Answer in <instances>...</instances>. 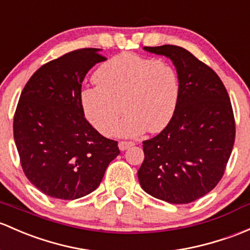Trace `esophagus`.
<instances>
[{
  "mask_svg": "<svg viewBox=\"0 0 250 250\" xmlns=\"http://www.w3.org/2000/svg\"><path fill=\"white\" fill-rule=\"evenodd\" d=\"M134 145V141H120L118 143V148L121 149V151H125V149L129 148V147H132Z\"/></svg>",
  "mask_w": 250,
  "mask_h": 250,
  "instance_id": "esophagus-1",
  "label": "esophagus"
}]
</instances>
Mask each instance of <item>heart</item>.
Returning <instances> with one entry per match:
<instances>
[{
	"label": "heart",
	"instance_id": "obj_1",
	"mask_svg": "<svg viewBox=\"0 0 250 250\" xmlns=\"http://www.w3.org/2000/svg\"><path fill=\"white\" fill-rule=\"evenodd\" d=\"M93 81L96 87L83 90L80 101L87 120L103 135L115 132L123 111L127 115L118 128L121 135L160 132L180 99V78L171 63L130 52L103 63Z\"/></svg>",
	"mask_w": 250,
	"mask_h": 250
}]
</instances>
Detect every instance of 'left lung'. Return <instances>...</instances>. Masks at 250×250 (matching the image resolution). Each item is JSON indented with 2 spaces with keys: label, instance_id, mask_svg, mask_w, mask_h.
I'll use <instances>...</instances> for the list:
<instances>
[{
  "label": "left lung",
  "instance_id": "left-lung-1",
  "mask_svg": "<svg viewBox=\"0 0 250 250\" xmlns=\"http://www.w3.org/2000/svg\"><path fill=\"white\" fill-rule=\"evenodd\" d=\"M144 49L171 60L181 92L169 125L143 143L139 182L159 200L189 204L209 193L227 169L236 135L230 97L217 73L188 50L176 45Z\"/></svg>",
  "mask_w": 250,
  "mask_h": 250
}]
</instances>
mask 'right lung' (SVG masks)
<instances>
[{
    "label": "right lung",
    "instance_id": "add662e5",
    "mask_svg": "<svg viewBox=\"0 0 250 250\" xmlns=\"http://www.w3.org/2000/svg\"><path fill=\"white\" fill-rule=\"evenodd\" d=\"M101 49L70 51L42 65L23 87L13 130L27 180L45 195L83 198L101 185L120 154L117 141L104 138L85 118L81 83Z\"/></svg>",
    "mask_w": 250,
    "mask_h": 250
}]
</instances>
